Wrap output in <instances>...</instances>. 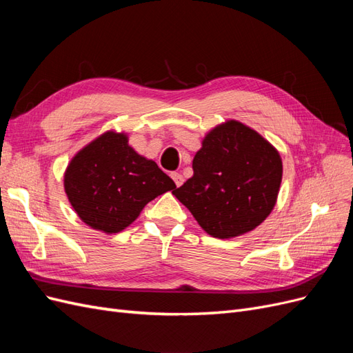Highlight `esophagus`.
<instances>
[{"mask_svg": "<svg viewBox=\"0 0 353 353\" xmlns=\"http://www.w3.org/2000/svg\"><path fill=\"white\" fill-rule=\"evenodd\" d=\"M170 176H172V179H174V183H175V185L176 187H181L184 184V176L181 175V174H178V172H172L170 174Z\"/></svg>", "mask_w": 353, "mask_h": 353, "instance_id": "1", "label": "esophagus"}]
</instances>
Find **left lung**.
Segmentation results:
<instances>
[{"mask_svg":"<svg viewBox=\"0 0 353 353\" xmlns=\"http://www.w3.org/2000/svg\"><path fill=\"white\" fill-rule=\"evenodd\" d=\"M193 170L174 196L212 237L230 239L252 231L270 215L283 163L258 132L230 121L206 135Z\"/></svg>","mask_w":353,"mask_h":353,"instance_id":"1","label":"left lung"}]
</instances>
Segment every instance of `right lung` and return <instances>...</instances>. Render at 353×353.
I'll return each instance as SVG.
<instances>
[{
  "label": "right lung",
  "instance_id": "add662e5",
  "mask_svg": "<svg viewBox=\"0 0 353 353\" xmlns=\"http://www.w3.org/2000/svg\"><path fill=\"white\" fill-rule=\"evenodd\" d=\"M176 188L153 160L128 145L125 134L105 132L72 159L65 190L78 216L94 230L119 232L148 201Z\"/></svg>",
  "mask_w": 353,
  "mask_h": 353
}]
</instances>
